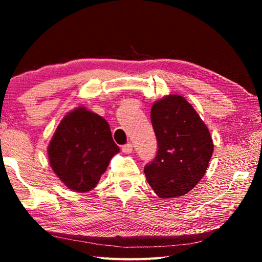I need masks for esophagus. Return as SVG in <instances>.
Instances as JSON below:
<instances>
[{"instance_id": "esophagus-1", "label": "esophagus", "mask_w": 262, "mask_h": 262, "mask_svg": "<svg viewBox=\"0 0 262 262\" xmlns=\"http://www.w3.org/2000/svg\"><path fill=\"white\" fill-rule=\"evenodd\" d=\"M121 150H122V152H125V154H130L133 151V144L127 143L125 145H122Z\"/></svg>"}]
</instances>
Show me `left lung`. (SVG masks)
Wrapping results in <instances>:
<instances>
[{
    "label": "left lung",
    "mask_w": 262,
    "mask_h": 262,
    "mask_svg": "<svg viewBox=\"0 0 262 262\" xmlns=\"http://www.w3.org/2000/svg\"><path fill=\"white\" fill-rule=\"evenodd\" d=\"M158 150L144 166L148 184L161 199L192 190L205 176L214 151L210 133L184 97L168 95L151 107Z\"/></svg>",
    "instance_id": "obj_1"
}]
</instances>
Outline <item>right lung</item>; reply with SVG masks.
I'll use <instances>...</instances> for the list:
<instances>
[{
    "label": "right lung",
    "instance_id": "add662e5",
    "mask_svg": "<svg viewBox=\"0 0 262 262\" xmlns=\"http://www.w3.org/2000/svg\"><path fill=\"white\" fill-rule=\"evenodd\" d=\"M120 149L104 118L77 107L62 119L48 145L50 164L74 192L94 189L108 163Z\"/></svg>",
    "mask_w": 262,
    "mask_h": 262
}]
</instances>
